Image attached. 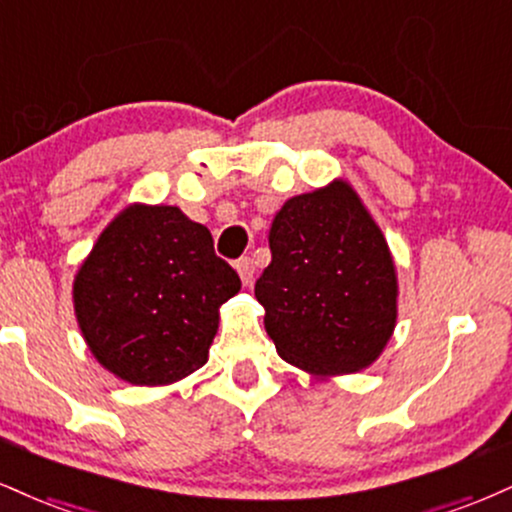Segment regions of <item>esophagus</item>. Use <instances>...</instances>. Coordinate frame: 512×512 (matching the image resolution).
Segmentation results:
<instances>
[{
	"instance_id": "esophagus-1",
	"label": "esophagus",
	"mask_w": 512,
	"mask_h": 512,
	"mask_svg": "<svg viewBox=\"0 0 512 512\" xmlns=\"http://www.w3.org/2000/svg\"><path fill=\"white\" fill-rule=\"evenodd\" d=\"M236 272L240 276V281H243L245 286H250L252 279H255V262H252L250 257H240L236 262Z\"/></svg>"
}]
</instances>
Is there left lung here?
Returning a JSON list of instances; mask_svg holds the SVG:
<instances>
[{
  "label": "left lung",
  "instance_id": "left-lung-1",
  "mask_svg": "<svg viewBox=\"0 0 512 512\" xmlns=\"http://www.w3.org/2000/svg\"><path fill=\"white\" fill-rule=\"evenodd\" d=\"M269 250L255 298L276 353L315 379L374 365L396 329L398 274L355 188L334 178L283 202Z\"/></svg>",
  "mask_w": 512,
  "mask_h": 512
}]
</instances>
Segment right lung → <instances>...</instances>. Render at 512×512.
<instances>
[{"mask_svg":"<svg viewBox=\"0 0 512 512\" xmlns=\"http://www.w3.org/2000/svg\"><path fill=\"white\" fill-rule=\"evenodd\" d=\"M240 291L212 233L178 207L133 202L104 226L73 276L92 357L133 386H169L209 357L219 307Z\"/></svg>","mask_w":512,"mask_h":512,"instance_id":"add662e5","label":"right lung"}]
</instances>
